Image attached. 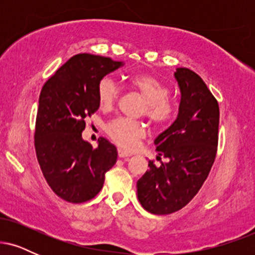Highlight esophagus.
Masks as SVG:
<instances>
[{"mask_svg":"<svg viewBox=\"0 0 255 255\" xmlns=\"http://www.w3.org/2000/svg\"><path fill=\"white\" fill-rule=\"evenodd\" d=\"M118 152H119V157H120V158H127V157H130V156H131V154L127 153V152L122 150V148H119Z\"/></svg>","mask_w":255,"mask_h":255,"instance_id":"obj_1","label":"esophagus"}]
</instances>
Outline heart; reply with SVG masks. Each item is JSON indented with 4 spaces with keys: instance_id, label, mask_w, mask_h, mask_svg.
Here are the masks:
<instances>
[{
    "instance_id": "b5f03b06",
    "label": "heart",
    "mask_w": 255,
    "mask_h": 255,
    "mask_svg": "<svg viewBox=\"0 0 255 255\" xmlns=\"http://www.w3.org/2000/svg\"><path fill=\"white\" fill-rule=\"evenodd\" d=\"M129 85L145 101V115L152 124L166 125L174 115V108L168 101L170 92L162 81L153 75L137 74L129 79ZM98 103L102 109H110L119 98V89L111 78H104L97 86ZM107 133L125 148L133 147L136 140L144 136V126L126 119H116L107 126Z\"/></svg>"
}]
</instances>
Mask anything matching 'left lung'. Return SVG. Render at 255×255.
Returning <instances> with one entry per match:
<instances>
[{
	"label": "left lung",
	"instance_id": "8db88e82",
	"mask_svg": "<svg viewBox=\"0 0 255 255\" xmlns=\"http://www.w3.org/2000/svg\"><path fill=\"white\" fill-rule=\"evenodd\" d=\"M180 89L177 118L154 139L158 156L168 162L137 180L136 194L146 211L169 215L186 206L201 188L216 158L218 144L219 107L197 73L176 68ZM160 158V157H159Z\"/></svg>",
	"mask_w": 255,
	"mask_h": 255
}]
</instances>
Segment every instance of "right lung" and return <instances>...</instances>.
Masks as SVG:
<instances>
[{
	"instance_id": "right-lung-1",
	"label": "right lung",
	"mask_w": 255,
	"mask_h": 255,
	"mask_svg": "<svg viewBox=\"0 0 255 255\" xmlns=\"http://www.w3.org/2000/svg\"><path fill=\"white\" fill-rule=\"evenodd\" d=\"M124 62L91 54L67 61L40 91L34 147L50 188L69 203L98 194L105 172L118 160V150L104 137L97 148L83 139L85 118L98 110L97 86Z\"/></svg>"
}]
</instances>
